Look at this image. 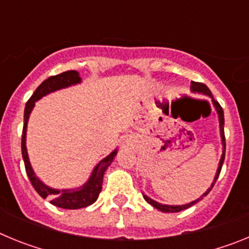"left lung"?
I'll return each mask as SVG.
<instances>
[{"label":"left lung","instance_id":"8db88e82","mask_svg":"<svg viewBox=\"0 0 249 249\" xmlns=\"http://www.w3.org/2000/svg\"><path fill=\"white\" fill-rule=\"evenodd\" d=\"M191 89H192L193 92H198V93H203V94H207V96H210V97H212V101H213V105H214L215 109H217V112H218V117H219V129H221V137H222V143H223V153H222V157H221V160H219V166H218V169H217V173H215L214 176V181H213L212 186L208 188V190L206 191V192L203 193V195L201 196V198L196 199V201L191 202V203H187V204H183V206H168V204H160L158 203V202L153 201V199H151L149 197H147L146 195H143V198L146 199L147 202H148L151 206H153L155 208H157V210L162 211V212H181V211L183 210H187V208H190L191 206H193V204H196L197 202L201 201L202 198H203L204 196H207L208 193H210V191L212 190L213 186H214L215 181H217V178H218L219 173H221V169H222V166H223V162H224V156H226V138H224V114H223V108L221 107V105H219L217 101L213 98L212 93H211L210 89L207 87L204 83H201V82H193L191 83Z\"/></svg>","mask_w":249,"mask_h":249}]
</instances>
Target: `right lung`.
I'll return each instance as SVG.
<instances>
[{
    "label": "right lung",
    "instance_id": "add662e5",
    "mask_svg": "<svg viewBox=\"0 0 249 249\" xmlns=\"http://www.w3.org/2000/svg\"><path fill=\"white\" fill-rule=\"evenodd\" d=\"M81 82V77L77 71H66L62 73L56 74V76L48 77L47 80L43 81L41 85L36 89L34 94L31 96L30 100L27 101L25 107V116H23V131H22V141H21V148H22V157L25 160V168L27 173L30 182L32 183L36 192L38 193L42 198H48L51 203L53 206L59 207V208H65V210H78V208H85L89 204L94 203L96 199L98 198L101 190H102V181L103 175H105L106 169L109 164L112 163L114 156L117 155V149L113 151L109 156L102 160L97 166L94 167L93 172L89 177V182L85 186L77 188V190H53L50 188L42 182L39 181L38 178L35 175L34 169L31 167L30 160H28L27 149H26V129H27V121L30 117V113L34 108L35 102L38 101L39 98L48 94L50 92L57 91L59 89H65L71 85Z\"/></svg>",
    "mask_w": 249,
    "mask_h": 249
}]
</instances>
